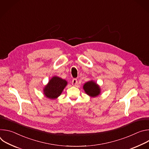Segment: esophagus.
Masks as SVG:
<instances>
[{
    "instance_id": "34e87169",
    "label": "esophagus",
    "mask_w": 149,
    "mask_h": 149,
    "mask_svg": "<svg viewBox=\"0 0 149 149\" xmlns=\"http://www.w3.org/2000/svg\"><path fill=\"white\" fill-rule=\"evenodd\" d=\"M72 84L73 86H76V85L78 84V81L76 78H74L72 81Z\"/></svg>"
}]
</instances>
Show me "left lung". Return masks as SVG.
<instances>
[{
  "label": "left lung",
  "mask_w": 149,
  "mask_h": 149,
  "mask_svg": "<svg viewBox=\"0 0 149 149\" xmlns=\"http://www.w3.org/2000/svg\"><path fill=\"white\" fill-rule=\"evenodd\" d=\"M83 88L88 95L91 97H96L100 93V87L93 81H88L85 84Z\"/></svg>",
  "instance_id": "1"
}]
</instances>
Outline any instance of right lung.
I'll return each instance as SVG.
<instances>
[{"instance_id":"add662e5","label":"right lung","mask_w":149,"mask_h":149,"mask_svg":"<svg viewBox=\"0 0 149 149\" xmlns=\"http://www.w3.org/2000/svg\"><path fill=\"white\" fill-rule=\"evenodd\" d=\"M67 84V82L65 80L58 77H54L45 87L44 94L50 99H55L61 95Z\"/></svg>"}]
</instances>
